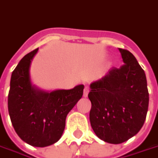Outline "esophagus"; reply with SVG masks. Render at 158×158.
<instances>
[{
  "label": "esophagus",
  "mask_w": 158,
  "mask_h": 158,
  "mask_svg": "<svg viewBox=\"0 0 158 158\" xmlns=\"http://www.w3.org/2000/svg\"><path fill=\"white\" fill-rule=\"evenodd\" d=\"M89 89L88 87H85L84 88V91H83V96L84 97H87L88 94H89Z\"/></svg>",
  "instance_id": "1"
}]
</instances>
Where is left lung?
Instances as JSON below:
<instances>
[{
  "instance_id": "1",
  "label": "left lung",
  "mask_w": 158,
  "mask_h": 158,
  "mask_svg": "<svg viewBox=\"0 0 158 158\" xmlns=\"http://www.w3.org/2000/svg\"><path fill=\"white\" fill-rule=\"evenodd\" d=\"M124 64L90 84L89 119L99 139L121 143L143 127L149 106L147 81L136 57L118 48Z\"/></svg>"
}]
</instances>
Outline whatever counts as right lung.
<instances>
[{
	"label": "right lung",
	"instance_id": "add662e5",
	"mask_svg": "<svg viewBox=\"0 0 158 158\" xmlns=\"http://www.w3.org/2000/svg\"><path fill=\"white\" fill-rule=\"evenodd\" d=\"M38 51L27 54L12 73L7 105L19 138L32 146L45 147L60 139L67 114L81 98L84 86L47 92L32 85L30 66Z\"/></svg>",
	"mask_w": 158,
	"mask_h": 158
}]
</instances>
